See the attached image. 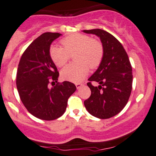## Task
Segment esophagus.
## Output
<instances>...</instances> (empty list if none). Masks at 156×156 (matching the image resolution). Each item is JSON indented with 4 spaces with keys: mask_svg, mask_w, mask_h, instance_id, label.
Returning a JSON list of instances; mask_svg holds the SVG:
<instances>
[{
    "mask_svg": "<svg viewBox=\"0 0 156 156\" xmlns=\"http://www.w3.org/2000/svg\"><path fill=\"white\" fill-rule=\"evenodd\" d=\"M82 85H83V84H82V83H76V88H77V89H80V87H81Z\"/></svg>",
    "mask_w": 156,
    "mask_h": 156,
    "instance_id": "esophagus-1",
    "label": "esophagus"
}]
</instances>
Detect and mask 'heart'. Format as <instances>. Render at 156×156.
<instances>
[{
    "instance_id": "1",
    "label": "heart",
    "mask_w": 156,
    "mask_h": 156,
    "mask_svg": "<svg viewBox=\"0 0 156 156\" xmlns=\"http://www.w3.org/2000/svg\"><path fill=\"white\" fill-rule=\"evenodd\" d=\"M61 44L63 48L52 46L49 49L51 59L57 67L66 65L70 55L76 52L74 60L76 62L68 65L61 71L64 80L78 83L88 74L89 67L97 68L102 62L104 55L102 44L89 35L76 33L63 38Z\"/></svg>"
}]
</instances>
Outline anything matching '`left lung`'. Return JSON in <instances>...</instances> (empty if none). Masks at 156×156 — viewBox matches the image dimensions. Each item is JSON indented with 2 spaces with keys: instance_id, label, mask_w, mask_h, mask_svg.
Masks as SVG:
<instances>
[{
  "instance_id": "left-lung-1",
  "label": "left lung",
  "mask_w": 156,
  "mask_h": 156,
  "mask_svg": "<svg viewBox=\"0 0 156 156\" xmlns=\"http://www.w3.org/2000/svg\"><path fill=\"white\" fill-rule=\"evenodd\" d=\"M83 32L98 36L104 49L98 69L88 79L91 94L84 101V105L94 117L110 119L119 113L128 102L132 89V65L124 48L110 33L101 29ZM92 81L100 85L94 87Z\"/></svg>"
}]
</instances>
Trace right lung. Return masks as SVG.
Returning <instances> with one entry per match:
<instances>
[{
    "instance_id": "1",
    "label": "right lung",
    "mask_w": 156,
    "mask_h": 156,
    "mask_svg": "<svg viewBox=\"0 0 156 156\" xmlns=\"http://www.w3.org/2000/svg\"><path fill=\"white\" fill-rule=\"evenodd\" d=\"M60 35L45 33L37 37L22 55L16 73V88L24 107L35 117L45 121L62 115L69 97L76 90L71 82H57L59 72L50 57L51 44Z\"/></svg>"
}]
</instances>
